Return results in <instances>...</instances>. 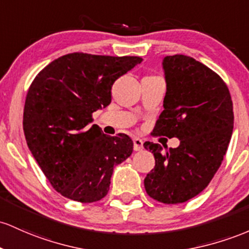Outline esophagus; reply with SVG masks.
<instances>
[{"instance_id": "obj_1", "label": "esophagus", "mask_w": 249, "mask_h": 249, "mask_svg": "<svg viewBox=\"0 0 249 249\" xmlns=\"http://www.w3.org/2000/svg\"><path fill=\"white\" fill-rule=\"evenodd\" d=\"M134 141V150H142L143 149V141L141 139L135 138L133 140Z\"/></svg>"}]
</instances>
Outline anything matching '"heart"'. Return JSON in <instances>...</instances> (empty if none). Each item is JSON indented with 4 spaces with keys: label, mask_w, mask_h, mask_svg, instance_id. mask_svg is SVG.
Wrapping results in <instances>:
<instances>
[{
    "label": "heart",
    "mask_w": 249,
    "mask_h": 249,
    "mask_svg": "<svg viewBox=\"0 0 249 249\" xmlns=\"http://www.w3.org/2000/svg\"><path fill=\"white\" fill-rule=\"evenodd\" d=\"M146 77H155V76H146Z\"/></svg>",
    "instance_id": "1"
}]
</instances>
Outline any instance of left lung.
<instances>
[{"instance_id": "obj_1", "label": "left lung", "mask_w": 249, "mask_h": 249, "mask_svg": "<svg viewBox=\"0 0 249 249\" xmlns=\"http://www.w3.org/2000/svg\"><path fill=\"white\" fill-rule=\"evenodd\" d=\"M163 69L164 109L153 134L178 138L180 146L163 150L144 142L155 158L144 188L152 199L175 205L200 194L221 166L233 133V101L225 81L193 57L166 56Z\"/></svg>"}]
</instances>
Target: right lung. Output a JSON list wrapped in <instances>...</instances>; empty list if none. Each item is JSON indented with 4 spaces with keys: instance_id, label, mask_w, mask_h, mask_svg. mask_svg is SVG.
<instances>
[{
    "instance_id": "obj_1",
    "label": "right lung",
    "mask_w": 249,
    "mask_h": 249,
    "mask_svg": "<svg viewBox=\"0 0 249 249\" xmlns=\"http://www.w3.org/2000/svg\"><path fill=\"white\" fill-rule=\"evenodd\" d=\"M142 61L139 56L71 53L36 75L23 110L27 144L55 191L82 203L108 194L113 168L129 158L127 134L108 136L90 125L111 101V87Z\"/></svg>"
}]
</instances>
